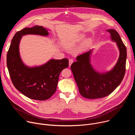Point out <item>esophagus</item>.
I'll return each mask as SVG.
<instances>
[{"mask_svg":"<svg viewBox=\"0 0 135 135\" xmlns=\"http://www.w3.org/2000/svg\"><path fill=\"white\" fill-rule=\"evenodd\" d=\"M73 62H74V60L73 59H69V67L71 66V65L73 64Z\"/></svg>","mask_w":135,"mask_h":135,"instance_id":"1","label":"esophagus"}]
</instances>
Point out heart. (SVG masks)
Returning <instances> with one entry per match:
<instances>
[{"mask_svg":"<svg viewBox=\"0 0 135 135\" xmlns=\"http://www.w3.org/2000/svg\"><path fill=\"white\" fill-rule=\"evenodd\" d=\"M84 38H85V36H84V35H80V36H78L77 37H76L75 39H74V40H73V41H71L70 42V43L69 44V45L70 46H72V45H74V44H75L76 43H78L81 42V41H82L84 39ZM89 43H90L89 41H86L83 44V45L82 46V48L84 49V48L87 47L89 46Z\"/></svg>","mask_w":135,"mask_h":135,"instance_id":"heart-1","label":"heart"}]
</instances>
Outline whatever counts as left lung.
Listing matches in <instances>:
<instances>
[{
  "mask_svg": "<svg viewBox=\"0 0 135 135\" xmlns=\"http://www.w3.org/2000/svg\"><path fill=\"white\" fill-rule=\"evenodd\" d=\"M112 41L116 43L120 52L118 60L109 71L100 73L96 71L91 64L93 49L76 57V62L71 65V70L83 97L97 99L110 94L122 82L126 71L127 49L118 32L108 29Z\"/></svg>",
  "mask_w": 135,
  "mask_h": 135,
  "instance_id": "obj_1",
  "label": "left lung"
}]
</instances>
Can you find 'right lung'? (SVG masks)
Wrapping results in <instances>:
<instances>
[{"instance_id":"add662e5","label":"right lung","mask_w":135,"mask_h":135,"mask_svg":"<svg viewBox=\"0 0 135 135\" xmlns=\"http://www.w3.org/2000/svg\"><path fill=\"white\" fill-rule=\"evenodd\" d=\"M49 34L42 26L25 28L15 34L7 54V66L13 85L26 97L37 100H47L55 93L60 73L68 67V60L51 59L41 66L28 67L21 58L19 44L24 35Z\"/></svg>"}]
</instances>
